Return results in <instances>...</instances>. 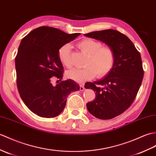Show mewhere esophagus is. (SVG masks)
I'll list each match as a JSON object with an SVG mask.
<instances>
[{
    "label": "esophagus",
    "mask_w": 156,
    "mask_h": 156,
    "mask_svg": "<svg viewBox=\"0 0 156 156\" xmlns=\"http://www.w3.org/2000/svg\"><path fill=\"white\" fill-rule=\"evenodd\" d=\"M84 90V85H83L82 84H80V91H83V90Z\"/></svg>",
    "instance_id": "34e87169"
}]
</instances>
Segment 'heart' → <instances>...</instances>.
<instances>
[{"instance_id":"1","label":"heart","mask_w":156,"mask_h":156,"mask_svg":"<svg viewBox=\"0 0 156 156\" xmlns=\"http://www.w3.org/2000/svg\"><path fill=\"white\" fill-rule=\"evenodd\" d=\"M78 47L88 55L83 69H73L68 71L66 76L77 82H83L94 78L106 76L113 68L115 54L112 47L103 46L102 42L90 38H85L78 43ZM71 46L66 44L58 50V58L64 66L70 69L72 67L70 54Z\"/></svg>"}]
</instances>
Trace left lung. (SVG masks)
<instances>
[{"label":"left lung","instance_id":"left-lung-1","mask_svg":"<svg viewBox=\"0 0 156 156\" xmlns=\"http://www.w3.org/2000/svg\"><path fill=\"white\" fill-rule=\"evenodd\" d=\"M84 35L105 42L115 51L114 66L110 73L84 85L96 92V98L86 104L90 113L101 119L114 118L127 110L136 98L144 78L142 58L128 37L118 30L108 29Z\"/></svg>","mask_w":156,"mask_h":156}]
</instances>
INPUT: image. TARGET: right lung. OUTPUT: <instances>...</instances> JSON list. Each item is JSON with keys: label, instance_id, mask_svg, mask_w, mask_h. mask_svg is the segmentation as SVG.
<instances>
[{"label": "right lung", "instance_id": "1", "mask_svg": "<svg viewBox=\"0 0 156 156\" xmlns=\"http://www.w3.org/2000/svg\"><path fill=\"white\" fill-rule=\"evenodd\" d=\"M80 34L44 26L34 29L21 41L15 58L17 88L25 105L39 116H57L66 106L68 96L80 90L70 79L56 86L51 83L53 79L59 82L63 77L58 50Z\"/></svg>", "mask_w": 156, "mask_h": 156}]
</instances>
